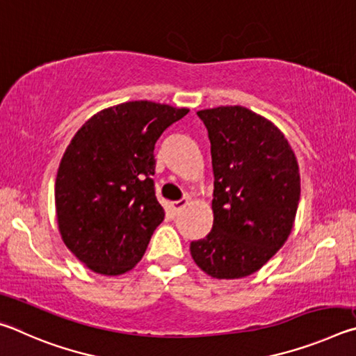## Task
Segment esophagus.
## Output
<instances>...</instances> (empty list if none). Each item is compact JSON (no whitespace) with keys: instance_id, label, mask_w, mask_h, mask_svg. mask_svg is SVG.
<instances>
[{"instance_id":"esophagus-1","label":"esophagus","mask_w":356,"mask_h":356,"mask_svg":"<svg viewBox=\"0 0 356 356\" xmlns=\"http://www.w3.org/2000/svg\"><path fill=\"white\" fill-rule=\"evenodd\" d=\"M186 204H188V197H182V200H179V201H174V202H171V207H172V210L176 213H179L180 210H182Z\"/></svg>"}]
</instances>
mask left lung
<instances>
[{"instance_id": "8db88e82", "label": "left lung", "mask_w": 356, "mask_h": 356, "mask_svg": "<svg viewBox=\"0 0 356 356\" xmlns=\"http://www.w3.org/2000/svg\"><path fill=\"white\" fill-rule=\"evenodd\" d=\"M197 116L212 152L213 226L191 242V257L212 278H245L262 268L292 231L300 201L297 156L272 120L248 108L216 106Z\"/></svg>"}]
</instances>
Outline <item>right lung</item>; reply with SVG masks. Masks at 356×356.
Wrapping results in <instances>:
<instances>
[{
    "instance_id": "right-lung-1",
    "label": "right lung",
    "mask_w": 356,
    "mask_h": 356,
    "mask_svg": "<svg viewBox=\"0 0 356 356\" xmlns=\"http://www.w3.org/2000/svg\"><path fill=\"white\" fill-rule=\"evenodd\" d=\"M188 108L125 102L86 120L58 168L55 204L65 246L105 276L141 261L165 210L155 197L154 147Z\"/></svg>"
}]
</instances>
